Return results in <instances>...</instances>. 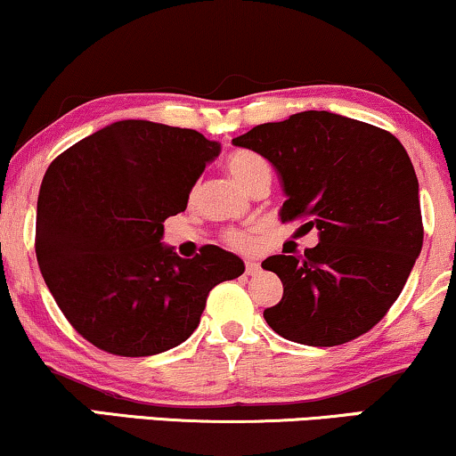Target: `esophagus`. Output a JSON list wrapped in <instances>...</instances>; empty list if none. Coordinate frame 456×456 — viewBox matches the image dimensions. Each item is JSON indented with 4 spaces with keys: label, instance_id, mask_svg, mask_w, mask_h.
I'll return each mask as SVG.
<instances>
[{
    "label": "esophagus",
    "instance_id": "obj_1",
    "mask_svg": "<svg viewBox=\"0 0 456 456\" xmlns=\"http://www.w3.org/2000/svg\"><path fill=\"white\" fill-rule=\"evenodd\" d=\"M261 273V265L256 261H246V275H258Z\"/></svg>",
    "mask_w": 456,
    "mask_h": 456
}]
</instances>
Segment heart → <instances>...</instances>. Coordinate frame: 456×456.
Segmentation results:
<instances>
[{"instance_id":"heart-1","label":"heart","mask_w":456,"mask_h":456,"mask_svg":"<svg viewBox=\"0 0 456 456\" xmlns=\"http://www.w3.org/2000/svg\"><path fill=\"white\" fill-rule=\"evenodd\" d=\"M224 170H227L229 176H232L248 193H250L258 183L271 181L269 164L261 158V155L252 151H235L229 155V158L224 159ZM227 244L240 248V250H246V248H250L252 238L250 233L232 232L227 233Z\"/></svg>"}]
</instances>
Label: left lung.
<instances>
[{
    "label": "left lung",
    "mask_w": 456,
    "mask_h": 456,
    "mask_svg": "<svg viewBox=\"0 0 456 456\" xmlns=\"http://www.w3.org/2000/svg\"><path fill=\"white\" fill-rule=\"evenodd\" d=\"M278 172L281 223L318 229L305 256L263 261L284 284L265 320L280 337L332 347L370 330L400 297L423 246L419 181L394 134L330 111L295 113L233 138Z\"/></svg>",
    "instance_id": "8db88e82"
}]
</instances>
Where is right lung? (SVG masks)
<instances>
[{"instance_id":"1","label":"right lung","mask_w":456,"mask_h":456,"mask_svg":"<svg viewBox=\"0 0 456 456\" xmlns=\"http://www.w3.org/2000/svg\"><path fill=\"white\" fill-rule=\"evenodd\" d=\"M218 153L195 130L122 119L52 161L37 198V265L86 341L124 357L168 351L198 328L212 288L244 273L218 246L183 258L161 241Z\"/></svg>"}]
</instances>
